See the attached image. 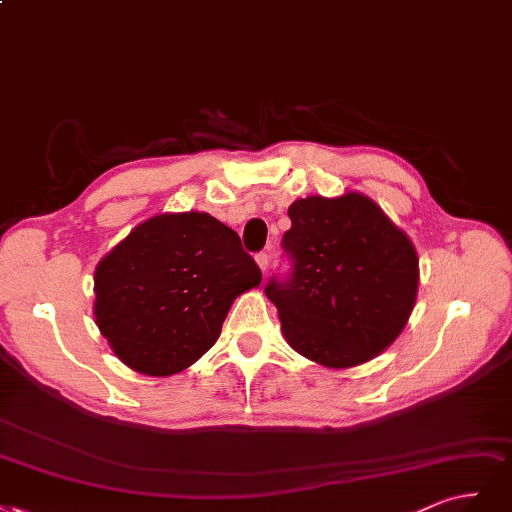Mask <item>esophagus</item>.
<instances>
[{"label": "esophagus", "mask_w": 512, "mask_h": 512, "mask_svg": "<svg viewBox=\"0 0 512 512\" xmlns=\"http://www.w3.org/2000/svg\"><path fill=\"white\" fill-rule=\"evenodd\" d=\"M255 261L259 263V268H261L263 272H268V268H270V255H268L266 251H259V253L255 255Z\"/></svg>", "instance_id": "esophagus-1"}]
</instances>
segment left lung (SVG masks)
Returning a JSON list of instances; mask_svg holds the SVG:
<instances>
[{"label":"left lung","mask_w":512,"mask_h":512,"mask_svg":"<svg viewBox=\"0 0 512 512\" xmlns=\"http://www.w3.org/2000/svg\"><path fill=\"white\" fill-rule=\"evenodd\" d=\"M289 219L280 244L289 272L263 289L287 342L327 368L364 364L400 336L415 306V246L359 193L306 197Z\"/></svg>","instance_id":"1"}]
</instances>
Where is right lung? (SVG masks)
<instances>
[{
    "mask_svg": "<svg viewBox=\"0 0 512 512\" xmlns=\"http://www.w3.org/2000/svg\"><path fill=\"white\" fill-rule=\"evenodd\" d=\"M261 283L240 236L206 212L159 214L95 268V321L117 357L170 376L217 342L240 293Z\"/></svg>",
    "mask_w": 512,
    "mask_h": 512,
    "instance_id": "right-lung-1",
    "label": "right lung"
}]
</instances>
